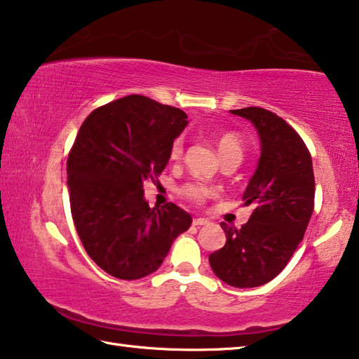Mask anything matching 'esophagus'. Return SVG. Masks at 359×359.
Listing matches in <instances>:
<instances>
[{
    "instance_id": "obj_1",
    "label": "esophagus",
    "mask_w": 359,
    "mask_h": 359,
    "mask_svg": "<svg viewBox=\"0 0 359 359\" xmlns=\"http://www.w3.org/2000/svg\"><path fill=\"white\" fill-rule=\"evenodd\" d=\"M204 224H209L208 218H194L193 226H204Z\"/></svg>"
}]
</instances>
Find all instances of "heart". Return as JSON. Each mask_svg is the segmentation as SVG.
Masks as SVG:
<instances>
[{
	"label": "heart",
	"instance_id": "heart-1",
	"mask_svg": "<svg viewBox=\"0 0 359 359\" xmlns=\"http://www.w3.org/2000/svg\"><path fill=\"white\" fill-rule=\"evenodd\" d=\"M182 150H184V141H182V137H177L171 145L172 160H177V158L182 155ZM217 150H218V155L222 158V161L224 160L241 161L242 156H244V147H242L239 136L234 135V133H223V135L218 136ZM182 193H184L188 199H191V201H196V203H204L205 199H209L215 194L214 188H210L204 184H188L182 188Z\"/></svg>",
	"mask_w": 359,
	"mask_h": 359
}]
</instances>
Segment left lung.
Returning a JSON list of instances; mask_svg holds the SVG:
<instances>
[{
	"mask_svg": "<svg viewBox=\"0 0 359 359\" xmlns=\"http://www.w3.org/2000/svg\"><path fill=\"white\" fill-rule=\"evenodd\" d=\"M231 114L252 121L259 136L258 166L242 194L253 212L241 229L222 223L226 244L209 255V263L231 287L255 288L280 274L304 238L313 212L312 156L274 112L244 107Z\"/></svg>",
	"mask_w": 359,
	"mask_h": 359,
	"instance_id": "obj_1",
	"label": "left lung"
}]
</instances>
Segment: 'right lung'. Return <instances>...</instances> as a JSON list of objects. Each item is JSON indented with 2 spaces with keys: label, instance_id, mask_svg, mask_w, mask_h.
Instances as JSON below:
<instances>
[{
  "label": "right lung",
  "instance_id": "add662e5",
  "mask_svg": "<svg viewBox=\"0 0 359 359\" xmlns=\"http://www.w3.org/2000/svg\"><path fill=\"white\" fill-rule=\"evenodd\" d=\"M187 114L147 96L101 106L79 130L68 156L71 214L88 257L121 280L155 272L191 215L168 203L149 208L144 182L156 179Z\"/></svg>",
  "mask_w": 359,
  "mask_h": 359
}]
</instances>
